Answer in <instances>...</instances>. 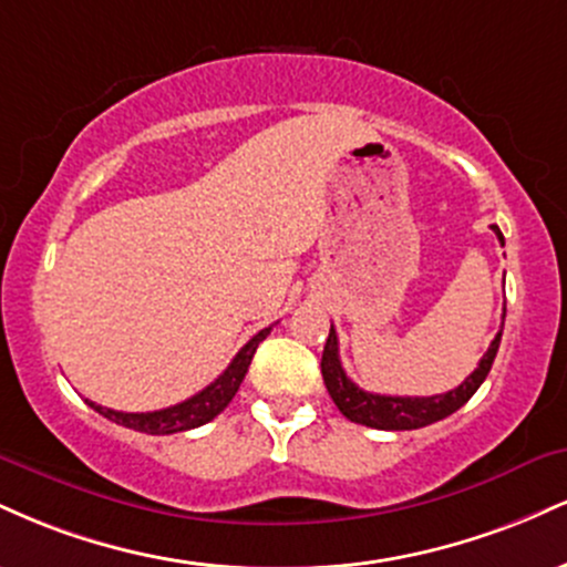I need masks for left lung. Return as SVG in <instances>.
Segmentation results:
<instances>
[{
  "instance_id": "8db88e82",
  "label": "left lung",
  "mask_w": 567,
  "mask_h": 567,
  "mask_svg": "<svg viewBox=\"0 0 567 567\" xmlns=\"http://www.w3.org/2000/svg\"><path fill=\"white\" fill-rule=\"evenodd\" d=\"M491 229L496 231L498 243L504 245V234H501L498 226H491ZM498 343L501 330L491 341V347H487L483 360L474 368L470 379H464V383L451 389V392L432 396H389L370 394L365 389L357 386L354 381L347 379V373H343L341 368V357H338V336L333 324H330V336L328 341H324L322 351V379L330 396H333L336 408L341 410L349 421L370 429H386V432H405V429H421L434 424V421L447 419L455 410L464 408L466 402L472 400V394L480 389V383H483L487 379V373H491Z\"/></svg>"
}]
</instances>
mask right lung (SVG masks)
<instances>
[{
    "label": "right lung",
    "mask_w": 567,
    "mask_h": 567,
    "mask_svg": "<svg viewBox=\"0 0 567 567\" xmlns=\"http://www.w3.org/2000/svg\"><path fill=\"white\" fill-rule=\"evenodd\" d=\"M271 328H264L261 333H256L250 341L245 343L243 349L237 351V357L231 360V365L218 375L210 386L202 389L199 394L188 396V400L178 402L173 408H162V410H152V413H122V410H112V408H101L95 402L87 400V405L97 410L103 419L114 421V424L135 429V432H146V434H175V432H188V429H197L207 421H213L216 415L224 410L237 394L239 383H243L247 368H250L252 354H256L258 343L269 336Z\"/></svg>",
    "instance_id": "add662e5"
}]
</instances>
